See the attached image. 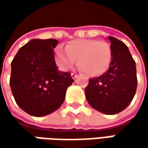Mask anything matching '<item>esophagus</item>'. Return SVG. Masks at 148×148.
Instances as JSON below:
<instances>
[{
  "mask_svg": "<svg viewBox=\"0 0 148 148\" xmlns=\"http://www.w3.org/2000/svg\"><path fill=\"white\" fill-rule=\"evenodd\" d=\"M71 77L73 78V79H77V77H78V76H77V74H75V73H71Z\"/></svg>",
  "mask_w": 148,
  "mask_h": 148,
  "instance_id": "obj_1",
  "label": "esophagus"
}]
</instances>
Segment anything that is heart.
<instances>
[{
    "label": "heart",
    "instance_id": "obj_1",
    "mask_svg": "<svg viewBox=\"0 0 148 148\" xmlns=\"http://www.w3.org/2000/svg\"><path fill=\"white\" fill-rule=\"evenodd\" d=\"M65 50L58 49L55 51V61L62 71L70 70L77 59L81 71L93 77L106 71L112 57L108 43L91 38L72 40L66 45Z\"/></svg>",
    "mask_w": 148,
    "mask_h": 148
}]
</instances>
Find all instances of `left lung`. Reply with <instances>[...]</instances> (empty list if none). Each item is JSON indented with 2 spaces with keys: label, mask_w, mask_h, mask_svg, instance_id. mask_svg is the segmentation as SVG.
Listing matches in <instances>:
<instances>
[{
  "label": "left lung",
  "mask_w": 148,
  "mask_h": 148,
  "mask_svg": "<svg viewBox=\"0 0 148 148\" xmlns=\"http://www.w3.org/2000/svg\"><path fill=\"white\" fill-rule=\"evenodd\" d=\"M111 43V62L103 75L89 80L86 97L95 110L105 114H115L126 109L136 93L138 80L136 63L128 47L114 37Z\"/></svg>",
  "instance_id": "8db88e82"
}]
</instances>
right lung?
Masks as SVG:
<instances>
[{
	"label": "right lung",
	"mask_w": 148,
	"mask_h": 148,
	"mask_svg": "<svg viewBox=\"0 0 148 148\" xmlns=\"http://www.w3.org/2000/svg\"><path fill=\"white\" fill-rule=\"evenodd\" d=\"M54 38L32 39L11 62L10 85L14 100L29 114L41 117L57 110L74 80L60 71L54 59Z\"/></svg>",
	"instance_id": "1"
}]
</instances>
